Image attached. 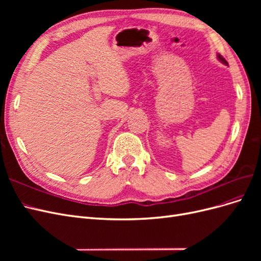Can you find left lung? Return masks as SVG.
Here are the masks:
<instances>
[{"instance_id":"obj_1","label":"left lung","mask_w":261,"mask_h":261,"mask_svg":"<svg viewBox=\"0 0 261 261\" xmlns=\"http://www.w3.org/2000/svg\"><path fill=\"white\" fill-rule=\"evenodd\" d=\"M217 58H218V60L219 61H221V62H222L223 63V64H225V65H228L227 64V62L225 61V59L222 57V55H220V54H217Z\"/></svg>"}]
</instances>
